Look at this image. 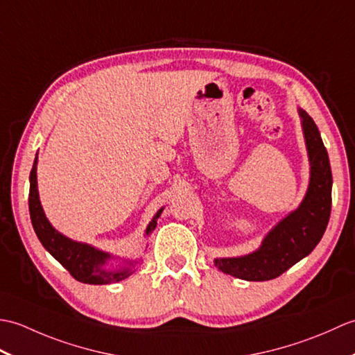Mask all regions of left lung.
Here are the masks:
<instances>
[{
	"label": "left lung",
	"instance_id": "1",
	"mask_svg": "<svg viewBox=\"0 0 355 355\" xmlns=\"http://www.w3.org/2000/svg\"><path fill=\"white\" fill-rule=\"evenodd\" d=\"M311 163V180L302 205L271 230L258 252L232 259H215V266L244 281L279 277L319 244L331 214L333 175L327 148L314 120L300 111Z\"/></svg>",
	"mask_w": 355,
	"mask_h": 355
}]
</instances>
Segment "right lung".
I'll use <instances>...</instances> for the list:
<instances>
[{"label": "right lung", "mask_w": 355, "mask_h": 355, "mask_svg": "<svg viewBox=\"0 0 355 355\" xmlns=\"http://www.w3.org/2000/svg\"><path fill=\"white\" fill-rule=\"evenodd\" d=\"M36 162L37 154L35 158L32 172H30V192H28V210L30 220L35 229L36 236L40 238L41 244L45 247V250L53 258L58 259L62 266L69 270V273L79 282L93 284V285H105L114 284L122 281L128 275L131 273L130 268L119 270V271H108L103 270L102 266L110 256L103 252L96 250L87 244L74 243V241L65 238L61 233L51 227L50 223L45 218L40 197H37V184H36ZM162 210H158L155 218L149 223L146 229V235L155 229L157 218L160 216Z\"/></svg>", "instance_id": "add662e5"}]
</instances>
